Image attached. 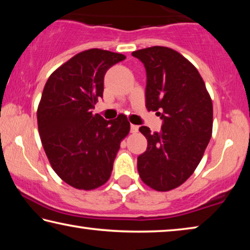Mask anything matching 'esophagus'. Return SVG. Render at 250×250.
Here are the masks:
<instances>
[{"label":"esophagus","mask_w":250,"mask_h":250,"mask_svg":"<svg viewBox=\"0 0 250 250\" xmlns=\"http://www.w3.org/2000/svg\"><path fill=\"white\" fill-rule=\"evenodd\" d=\"M139 131V126L135 125H131V132L132 133H137Z\"/></svg>","instance_id":"obj_1"}]
</instances>
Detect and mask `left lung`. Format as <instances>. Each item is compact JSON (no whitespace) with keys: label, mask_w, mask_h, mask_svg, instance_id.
I'll return each instance as SVG.
<instances>
[{"label":"left lung","mask_w":250,"mask_h":250,"mask_svg":"<svg viewBox=\"0 0 250 250\" xmlns=\"http://www.w3.org/2000/svg\"><path fill=\"white\" fill-rule=\"evenodd\" d=\"M132 56L146 70V107L163 119L161 131H139L147 140L138 156L142 182L159 192L179 188L200 164L213 131V103L196 67L170 47L153 46Z\"/></svg>","instance_id":"left-lung-1"}]
</instances>
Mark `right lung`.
<instances>
[{"label": "right lung", "mask_w": 250, "mask_h": 250, "mask_svg": "<svg viewBox=\"0 0 250 250\" xmlns=\"http://www.w3.org/2000/svg\"><path fill=\"white\" fill-rule=\"evenodd\" d=\"M124 59L109 50H83L45 83L37 108L42 145L56 174L77 189L90 191L109 180L120 143L129 134L125 115L108 121L92 113L103 98L105 71Z\"/></svg>", "instance_id": "add662e5"}]
</instances>
